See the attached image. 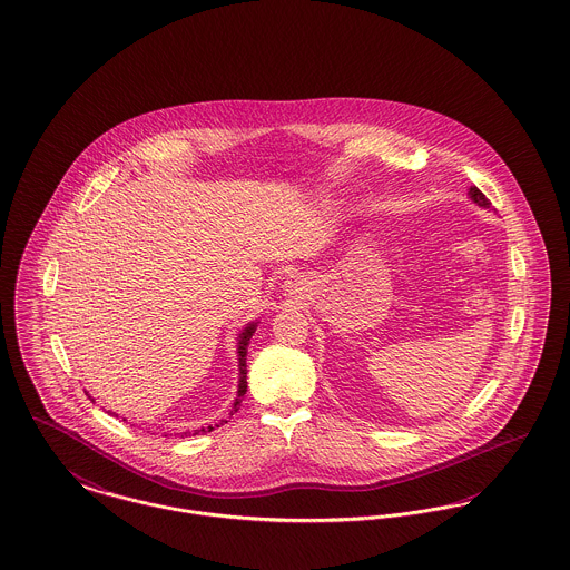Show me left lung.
Listing matches in <instances>:
<instances>
[{
	"mask_svg": "<svg viewBox=\"0 0 570 570\" xmlns=\"http://www.w3.org/2000/svg\"><path fill=\"white\" fill-rule=\"evenodd\" d=\"M471 199L478 204V206H483V208H490V202L485 199V195H483L482 190L478 188V186H471Z\"/></svg>",
	"mask_w": 570,
	"mask_h": 570,
	"instance_id": "8db88e82",
	"label": "left lung"
}]
</instances>
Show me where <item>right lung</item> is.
Listing matches in <instances>:
<instances>
[{
  "label": "right lung",
  "instance_id": "add662e5",
  "mask_svg": "<svg viewBox=\"0 0 570 570\" xmlns=\"http://www.w3.org/2000/svg\"><path fill=\"white\" fill-rule=\"evenodd\" d=\"M254 332H256V323H252V325H247L245 330H243V334L238 336V368H240V380H238V396H236V401H234V405H232V414L234 412H238V405H240V401H243V396L247 393V345H249V338L254 336ZM126 421V419H124ZM219 425H223V421H220ZM217 425V428H219ZM215 428H202V430H195L193 432V436L195 434H206V432H213ZM188 434V432H186Z\"/></svg>",
  "mask_w": 570,
  "mask_h": 570
}]
</instances>
